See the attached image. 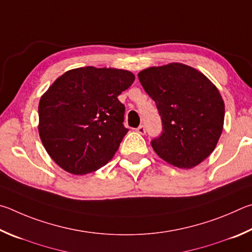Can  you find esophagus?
Here are the masks:
<instances>
[{
  "label": "esophagus",
  "instance_id": "obj_1",
  "mask_svg": "<svg viewBox=\"0 0 252 252\" xmlns=\"http://www.w3.org/2000/svg\"><path fill=\"white\" fill-rule=\"evenodd\" d=\"M136 130H137V133L140 135H145V133H146V129H145L144 126H139Z\"/></svg>",
  "mask_w": 252,
  "mask_h": 252
}]
</instances>
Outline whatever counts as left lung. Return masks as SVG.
Masks as SVG:
<instances>
[{
    "mask_svg": "<svg viewBox=\"0 0 252 252\" xmlns=\"http://www.w3.org/2000/svg\"><path fill=\"white\" fill-rule=\"evenodd\" d=\"M139 82L155 100L162 134L152 142L162 160L190 169L215 151L222 133L224 103L210 79L183 63L152 66L138 73Z\"/></svg>",
    "mask_w": 252,
    "mask_h": 252,
    "instance_id": "left-lung-1",
    "label": "left lung"
}]
</instances>
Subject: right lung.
Instances as JSON below:
<instances>
[{
  "label": "right lung",
  "mask_w": 252,
  "mask_h": 252,
  "mask_svg": "<svg viewBox=\"0 0 252 252\" xmlns=\"http://www.w3.org/2000/svg\"><path fill=\"white\" fill-rule=\"evenodd\" d=\"M135 81L126 69L85 66L55 79L38 104V134L62 169L86 175L114 157L128 129L117 97Z\"/></svg>",
  "instance_id": "right-lung-1"
}]
</instances>
